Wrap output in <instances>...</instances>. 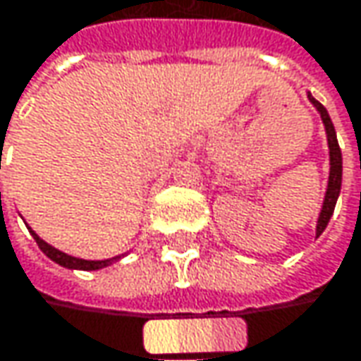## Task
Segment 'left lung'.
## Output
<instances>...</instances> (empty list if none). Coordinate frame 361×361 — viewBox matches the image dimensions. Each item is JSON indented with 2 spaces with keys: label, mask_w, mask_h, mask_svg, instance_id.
<instances>
[{
  "label": "left lung",
  "mask_w": 361,
  "mask_h": 361,
  "mask_svg": "<svg viewBox=\"0 0 361 361\" xmlns=\"http://www.w3.org/2000/svg\"><path fill=\"white\" fill-rule=\"evenodd\" d=\"M308 99L310 103L318 109V114L322 117V123H324V130H326V140H329V159H331V171H329V185H326V194H324V202H322V211L318 216V223H316V238L326 229L333 211H335V204H337V198H339V192H341V178H343V159H341V148L337 142V134H335V126L331 121V117L326 114V109L312 97L308 92Z\"/></svg>",
  "instance_id": "left-lung-1"
}]
</instances>
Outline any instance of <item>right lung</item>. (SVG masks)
<instances>
[{"instance_id": "1", "label": "right lung", "mask_w": 361, "mask_h": 361, "mask_svg": "<svg viewBox=\"0 0 361 361\" xmlns=\"http://www.w3.org/2000/svg\"><path fill=\"white\" fill-rule=\"evenodd\" d=\"M30 233H32V238H35V242L39 244V247L49 256L53 262H57V264H61V267H66V269H78V271H99V269H103V267H109L114 260H119V256H115V258H109V260H82V258H74V256H68V254H63V252H59L57 247L49 246L47 242H43L32 229H30Z\"/></svg>"}]
</instances>
